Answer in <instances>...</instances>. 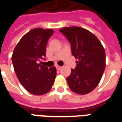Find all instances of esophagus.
Instances as JSON below:
<instances>
[{
	"label": "esophagus",
	"instance_id": "34e87169",
	"mask_svg": "<svg viewBox=\"0 0 122 122\" xmlns=\"http://www.w3.org/2000/svg\"><path fill=\"white\" fill-rule=\"evenodd\" d=\"M56 69H57V70H59V69H61V66H59V65H56Z\"/></svg>",
	"mask_w": 122,
	"mask_h": 122
}]
</instances>
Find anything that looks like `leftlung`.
<instances>
[{
	"instance_id": "8db88e82",
	"label": "left lung",
	"mask_w": 122,
	"mask_h": 122,
	"mask_svg": "<svg viewBox=\"0 0 122 122\" xmlns=\"http://www.w3.org/2000/svg\"><path fill=\"white\" fill-rule=\"evenodd\" d=\"M71 44L72 55L78 59L66 78L70 89L80 95L89 93L99 84L106 65L105 51L92 32L79 27L59 29Z\"/></svg>"
}]
</instances>
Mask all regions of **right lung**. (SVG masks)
Listing matches in <instances>:
<instances>
[{
	"instance_id": "add662e5",
	"label": "right lung",
	"mask_w": 122,
	"mask_h": 122,
	"mask_svg": "<svg viewBox=\"0 0 122 122\" xmlns=\"http://www.w3.org/2000/svg\"><path fill=\"white\" fill-rule=\"evenodd\" d=\"M52 29L36 28L25 34L15 47L12 61L20 82L28 92L42 95L50 91L57 74L55 66L41 65Z\"/></svg>"
}]
</instances>
